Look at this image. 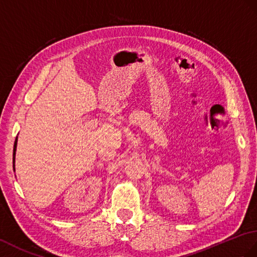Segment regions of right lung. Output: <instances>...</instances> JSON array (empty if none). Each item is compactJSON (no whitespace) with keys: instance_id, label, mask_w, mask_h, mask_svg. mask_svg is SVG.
I'll list each match as a JSON object with an SVG mask.
<instances>
[{"instance_id":"obj_1","label":"right lung","mask_w":257,"mask_h":257,"mask_svg":"<svg viewBox=\"0 0 257 257\" xmlns=\"http://www.w3.org/2000/svg\"><path fill=\"white\" fill-rule=\"evenodd\" d=\"M16 148H17V138L14 143V150H13V169L15 171V156H16Z\"/></svg>"}]
</instances>
